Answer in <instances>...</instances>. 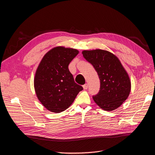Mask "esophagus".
<instances>
[{
	"label": "esophagus",
	"mask_w": 155,
	"mask_h": 155,
	"mask_svg": "<svg viewBox=\"0 0 155 155\" xmlns=\"http://www.w3.org/2000/svg\"><path fill=\"white\" fill-rule=\"evenodd\" d=\"M83 89H87V87H88V85H87V84H86L83 85Z\"/></svg>",
	"instance_id": "1"
}]
</instances>
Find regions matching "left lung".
<instances>
[{"label": "left lung", "instance_id": "8db88e82", "mask_svg": "<svg viewBox=\"0 0 155 155\" xmlns=\"http://www.w3.org/2000/svg\"><path fill=\"white\" fill-rule=\"evenodd\" d=\"M82 53L93 66L100 79L99 91L93 96L94 102L104 111H111L119 107L131 91L129 76L119 59L101 49L83 51Z\"/></svg>", "mask_w": 155, "mask_h": 155}]
</instances>
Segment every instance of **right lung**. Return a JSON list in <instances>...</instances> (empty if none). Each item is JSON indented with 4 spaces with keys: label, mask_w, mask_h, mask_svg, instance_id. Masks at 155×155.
I'll return each instance as SVG.
<instances>
[{
    "label": "right lung",
    "mask_w": 155,
    "mask_h": 155,
    "mask_svg": "<svg viewBox=\"0 0 155 155\" xmlns=\"http://www.w3.org/2000/svg\"><path fill=\"white\" fill-rule=\"evenodd\" d=\"M77 49L56 47L45 54L36 70L34 88L38 99L48 110L61 113L74 102L83 89L76 84L68 66Z\"/></svg>",
    "instance_id": "obj_1"
}]
</instances>
